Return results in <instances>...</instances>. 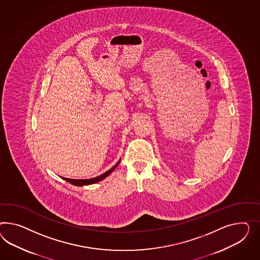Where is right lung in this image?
I'll list each match as a JSON object with an SVG mask.
<instances>
[{
  "label": "right lung",
  "mask_w": 260,
  "mask_h": 260,
  "mask_svg": "<svg viewBox=\"0 0 260 260\" xmlns=\"http://www.w3.org/2000/svg\"><path fill=\"white\" fill-rule=\"evenodd\" d=\"M119 162L120 161H118L114 167H112V169H110V170H108L107 172H105L104 174L99 176V177H95V178H92V179H87V180H75V179H68V178H62V179H64L66 182L72 183V184H74V185H77V186L92 184V183H98V182L102 181L103 179H105L107 176L110 175L112 171H113V169H115V168L119 165Z\"/></svg>",
  "instance_id": "1"
}]
</instances>
